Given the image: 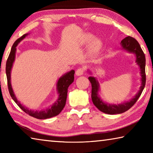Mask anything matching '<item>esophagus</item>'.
<instances>
[{
	"instance_id": "esophagus-1",
	"label": "esophagus",
	"mask_w": 153,
	"mask_h": 153,
	"mask_svg": "<svg viewBox=\"0 0 153 153\" xmlns=\"http://www.w3.org/2000/svg\"><path fill=\"white\" fill-rule=\"evenodd\" d=\"M84 69L83 68V67H81V68H79V69H77L76 72V74L77 76H82V75L84 74Z\"/></svg>"
}]
</instances>
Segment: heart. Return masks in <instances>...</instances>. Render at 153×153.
<instances>
[{
	"instance_id": "heart-1",
	"label": "heart",
	"mask_w": 153,
	"mask_h": 153,
	"mask_svg": "<svg viewBox=\"0 0 153 153\" xmlns=\"http://www.w3.org/2000/svg\"><path fill=\"white\" fill-rule=\"evenodd\" d=\"M94 36L90 33H86L82 36L81 42L83 45H88L90 43L88 56L89 57H94L97 55L102 46V42L99 38H94Z\"/></svg>"
}]
</instances>
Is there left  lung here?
<instances>
[{
	"instance_id": "left-lung-1",
	"label": "left lung",
	"mask_w": 153,
	"mask_h": 153,
	"mask_svg": "<svg viewBox=\"0 0 153 153\" xmlns=\"http://www.w3.org/2000/svg\"><path fill=\"white\" fill-rule=\"evenodd\" d=\"M120 45L121 48L126 51L129 53H133L136 55V63L140 67V74L141 76V86L138 93L134 96V97L131 98L128 101L121 102L120 104H110V103L105 102L100 97L98 92L100 90V85L97 78L94 76H90L88 79L92 85V100L94 105L102 112L109 114V115H115V114H120L126 112L129 109L135 104L141 95L142 91L144 88L146 84V74H145V65H146V59L145 55L140 46L139 43L136 39L131 36H128L121 41ZM90 74L91 71L88 70Z\"/></svg>"
}]
</instances>
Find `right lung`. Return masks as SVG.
<instances>
[{
    "mask_svg": "<svg viewBox=\"0 0 153 153\" xmlns=\"http://www.w3.org/2000/svg\"><path fill=\"white\" fill-rule=\"evenodd\" d=\"M29 33H25L23 35L22 37L19 38L15 41V43L13 45L11 52H10L9 56L7 59L6 63V74L7 77V84H8V88L10 93V95L12 97L13 100H14L15 103L19 106V108L26 113L28 115H30L32 117H35L39 120H45L53 117H55L59 115L61 112V111L63 109V108L65 105L67 95V89L69 86H70L72 83L74 81V70H71L70 71L63 75L59 79L57 83H56V90H57L59 97L56 102L53 105L48 108H46L45 109H42L40 111H34L31 110L27 107L23 105L19 100H17V97H15L13 90L12 88L11 82V69L13 67V65L15 59V54H16V47L21 41L24 40Z\"/></svg>",
    "mask_w": 153,
    "mask_h": 153,
    "instance_id": "add662e5",
    "label": "right lung"
}]
</instances>
